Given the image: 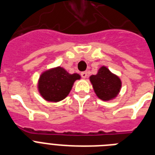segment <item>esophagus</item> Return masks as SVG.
<instances>
[{"instance_id":"34e87169","label":"esophagus","mask_w":155,"mask_h":155,"mask_svg":"<svg viewBox=\"0 0 155 155\" xmlns=\"http://www.w3.org/2000/svg\"><path fill=\"white\" fill-rule=\"evenodd\" d=\"M81 77L83 78H87V76H88L87 72H82V73L81 74Z\"/></svg>"}]
</instances>
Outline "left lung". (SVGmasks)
Wrapping results in <instances>:
<instances>
[{
    "label": "left lung",
    "mask_w": 155,
    "mask_h": 155,
    "mask_svg": "<svg viewBox=\"0 0 155 155\" xmlns=\"http://www.w3.org/2000/svg\"><path fill=\"white\" fill-rule=\"evenodd\" d=\"M90 81L97 97L105 101L116 98L122 88L119 77L104 65L99 68L97 74L90 77Z\"/></svg>",
    "instance_id": "obj_1"
}]
</instances>
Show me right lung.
I'll return each instance as SVG.
<instances>
[{
	"instance_id": "1",
	"label": "right lung",
	"mask_w": 155,
	"mask_h": 155,
	"mask_svg": "<svg viewBox=\"0 0 155 155\" xmlns=\"http://www.w3.org/2000/svg\"><path fill=\"white\" fill-rule=\"evenodd\" d=\"M79 79L81 76L78 74H70L63 67L51 68L39 77L38 92L45 101L58 102L67 97L75 81Z\"/></svg>"
}]
</instances>
